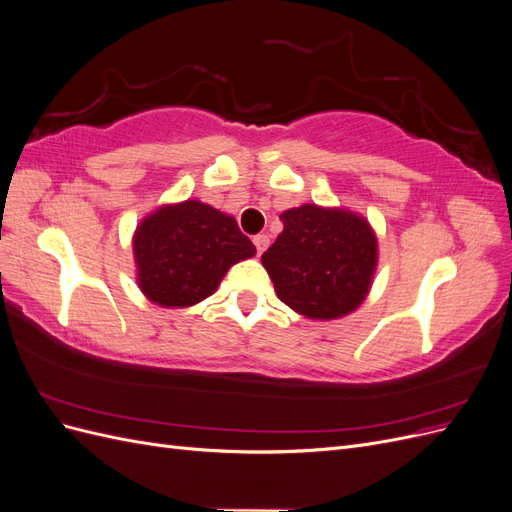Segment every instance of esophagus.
Instances as JSON below:
<instances>
[{
    "label": "esophagus",
    "mask_w": 512,
    "mask_h": 512,
    "mask_svg": "<svg viewBox=\"0 0 512 512\" xmlns=\"http://www.w3.org/2000/svg\"><path fill=\"white\" fill-rule=\"evenodd\" d=\"M269 243H271V239H269V235H256L254 237V245H256V250H258V254H262L269 247Z\"/></svg>",
    "instance_id": "esophagus-1"
}]
</instances>
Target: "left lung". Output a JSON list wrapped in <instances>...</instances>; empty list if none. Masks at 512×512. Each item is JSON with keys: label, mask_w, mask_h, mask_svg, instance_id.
Returning a JSON list of instances; mask_svg holds the SVG:
<instances>
[{"label": "left lung", "mask_w": 512, "mask_h": 512, "mask_svg": "<svg viewBox=\"0 0 512 512\" xmlns=\"http://www.w3.org/2000/svg\"><path fill=\"white\" fill-rule=\"evenodd\" d=\"M284 230L262 254L277 299L309 320L352 314L369 294L378 237L361 213L305 203L286 209Z\"/></svg>", "instance_id": "8db88e82"}]
</instances>
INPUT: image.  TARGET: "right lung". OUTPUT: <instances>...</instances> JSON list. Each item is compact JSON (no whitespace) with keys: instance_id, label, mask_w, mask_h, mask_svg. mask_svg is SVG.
I'll return each mask as SVG.
<instances>
[{"instance_id":"1","label":"right lung","mask_w":512,"mask_h":512,"mask_svg":"<svg viewBox=\"0 0 512 512\" xmlns=\"http://www.w3.org/2000/svg\"><path fill=\"white\" fill-rule=\"evenodd\" d=\"M136 284L160 307H192L218 290L232 265L256 254L237 220L188 198L160 205L132 237Z\"/></svg>"}]
</instances>
